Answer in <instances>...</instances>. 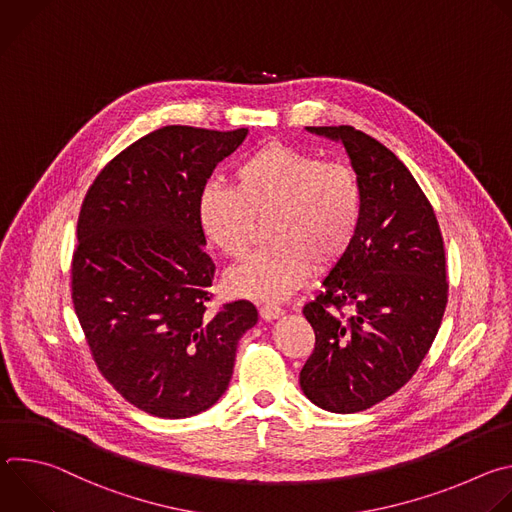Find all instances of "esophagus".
Segmentation results:
<instances>
[{
    "label": "esophagus",
    "instance_id": "obj_1",
    "mask_svg": "<svg viewBox=\"0 0 512 512\" xmlns=\"http://www.w3.org/2000/svg\"><path fill=\"white\" fill-rule=\"evenodd\" d=\"M259 314H261V318H263L265 322H271V320L281 318V316H283V310H281L279 306H275V304H263V306L259 308Z\"/></svg>",
    "mask_w": 512,
    "mask_h": 512
}]
</instances>
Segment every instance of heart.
Returning a JSON list of instances; mask_svg holds the SVG:
<instances>
[{
    "label": "heart",
    "mask_w": 512,
    "mask_h": 512,
    "mask_svg": "<svg viewBox=\"0 0 512 512\" xmlns=\"http://www.w3.org/2000/svg\"><path fill=\"white\" fill-rule=\"evenodd\" d=\"M233 188L206 184L198 194V223L206 239L241 259L267 221L271 243L229 271L225 285L237 298L279 302L318 271L334 267L352 247L362 221V186L354 170L322 162L294 145L267 143L231 174Z\"/></svg>",
    "instance_id": "heart-1"
}]
</instances>
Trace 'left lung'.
I'll return each mask as SVG.
<instances>
[{
  "instance_id": "obj_1",
  "label": "left lung",
  "mask_w": 512,
  "mask_h": 512,
  "mask_svg": "<svg viewBox=\"0 0 512 512\" xmlns=\"http://www.w3.org/2000/svg\"><path fill=\"white\" fill-rule=\"evenodd\" d=\"M306 129L344 145L364 206L352 247L304 306L316 348L300 387L326 411L356 413L399 391L440 330L448 304L444 241L419 184L381 141L350 125ZM342 305L353 312L346 321L335 312Z\"/></svg>"
}]
</instances>
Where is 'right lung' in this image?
I'll list each match as a JSON object with an SVG mask.
<instances>
[{
    "mask_svg": "<svg viewBox=\"0 0 512 512\" xmlns=\"http://www.w3.org/2000/svg\"><path fill=\"white\" fill-rule=\"evenodd\" d=\"M249 129L168 125L131 143L89 188L72 304L101 375L137 409L184 419L221 399L257 308L208 312L214 263L198 194Z\"/></svg>",
    "mask_w": 512,
    "mask_h": 512,
    "instance_id": "1",
    "label": "right lung"
}]
</instances>
